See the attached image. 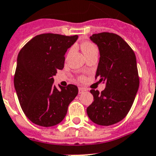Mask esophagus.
<instances>
[{
  "mask_svg": "<svg viewBox=\"0 0 156 156\" xmlns=\"http://www.w3.org/2000/svg\"><path fill=\"white\" fill-rule=\"evenodd\" d=\"M84 91H86V89L84 88H82V87H78V93L79 94H82Z\"/></svg>",
  "mask_w": 156,
  "mask_h": 156,
  "instance_id": "obj_1",
  "label": "esophagus"
}]
</instances>
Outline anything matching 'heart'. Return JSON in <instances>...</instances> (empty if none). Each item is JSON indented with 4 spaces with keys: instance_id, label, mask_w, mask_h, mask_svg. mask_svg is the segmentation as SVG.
I'll return each mask as SVG.
<instances>
[{
    "instance_id": "b5f03b06",
    "label": "heart",
    "mask_w": 156,
    "mask_h": 156,
    "mask_svg": "<svg viewBox=\"0 0 156 156\" xmlns=\"http://www.w3.org/2000/svg\"><path fill=\"white\" fill-rule=\"evenodd\" d=\"M82 49L84 54L89 53V52L92 51V50H95L97 49V47L94 44H93L92 42H89V41H87V42H84L82 45Z\"/></svg>"
}]
</instances>
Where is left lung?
I'll list each match as a JSON object with an SVG mask.
<instances>
[{
  "mask_svg": "<svg viewBox=\"0 0 156 156\" xmlns=\"http://www.w3.org/2000/svg\"><path fill=\"white\" fill-rule=\"evenodd\" d=\"M99 49V62L95 78L106 83L99 93L91 90L94 102L87 107L90 119L101 126L120 122L128 114L140 86L136 57L120 36L100 33L90 37Z\"/></svg>",
  "mask_w": 156,
  "mask_h": 156,
  "instance_id": "8db88e82",
  "label": "left lung"
}]
</instances>
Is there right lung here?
Wrapping results in <instances>:
<instances>
[{
    "instance_id": "add662e5",
    "label": "right lung",
    "mask_w": 156,
    "mask_h": 156,
    "mask_svg": "<svg viewBox=\"0 0 156 156\" xmlns=\"http://www.w3.org/2000/svg\"><path fill=\"white\" fill-rule=\"evenodd\" d=\"M78 35L43 34L34 37L19 52L14 87L26 117L41 126H55L64 119L69 103L78 93L75 85H54V76L62 69L65 54Z\"/></svg>"
}]
</instances>
